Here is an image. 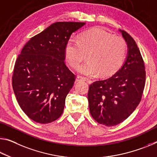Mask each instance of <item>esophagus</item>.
Masks as SVG:
<instances>
[{"label": "esophagus", "mask_w": 157, "mask_h": 157, "mask_svg": "<svg viewBox=\"0 0 157 157\" xmlns=\"http://www.w3.org/2000/svg\"><path fill=\"white\" fill-rule=\"evenodd\" d=\"M76 81H77V82H79V81H86V78H84V77L78 75V76L76 78Z\"/></svg>", "instance_id": "obj_1"}]
</instances>
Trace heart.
I'll list each match as a JSON object with an SVG mask.
<instances>
[{
	"label": "heart",
	"instance_id": "b5f03b06",
	"mask_svg": "<svg viewBox=\"0 0 157 157\" xmlns=\"http://www.w3.org/2000/svg\"><path fill=\"white\" fill-rule=\"evenodd\" d=\"M126 53V44L119 36H114L101 29L82 33L78 39L71 38L65 48L66 61L76 68L86 55L88 61L77 71L88 76L112 75L121 68Z\"/></svg>",
	"mask_w": 157,
	"mask_h": 157
}]
</instances>
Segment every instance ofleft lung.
I'll list each match as a JSON object with an SVG mask.
<instances>
[{
  "label": "left lung",
  "mask_w": 157,
  "mask_h": 157,
  "mask_svg": "<svg viewBox=\"0 0 157 157\" xmlns=\"http://www.w3.org/2000/svg\"><path fill=\"white\" fill-rule=\"evenodd\" d=\"M128 47L121 68L106 79L89 86V111L97 122L113 126L127 119L140 103L145 84V64L135 40L119 30Z\"/></svg>",
  "instance_id": "obj_1"
}]
</instances>
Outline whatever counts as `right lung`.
Returning a JSON list of instances; mask_svg holds the SVG:
<instances>
[{
	"label": "right lung",
	"instance_id": "obj_1",
	"mask_svg": "<svg viewBox=\"0 0 157 157\" xmlns=\"http://www.w3.org/2000/svg\"><path fill=\"white\" fill-rule=\"evenodd\" d=\"M84 22L59 21L31 38L17 57L12 88L24 113L47 124L63 113L75 75L65 63V48L71 34Z\"/></svg>",
	"mask_w": 157,
	"mask_h": 157
}]
</instances>
